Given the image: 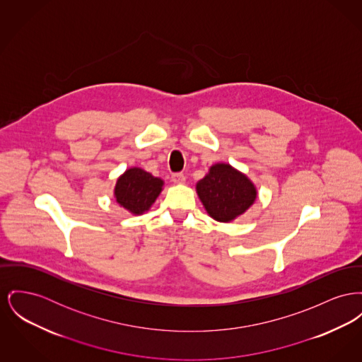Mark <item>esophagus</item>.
Instances as JSON below:
<instances>
[{"label": "esophagus", "instance_id": "esophagus-1", "mask_svg": "<svg viewBox=\"0 0 362 362\" xmlns=\"http://www.w3.org/2000/svg\"><path fill=\"white\" fill-rule=\"evenodd\" d=\"M172 182L175 185H183L186 182V176L183 173H173L172 175Z\"/></svg>", "mask_w": 362, "mask_h": 362}]
</instances>
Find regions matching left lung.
Returning <instances> with one entry per match:
<instances>
[{"label":"left lung","instance_id":"obj_1","mask_svg":"<svg viewBox=\"0 0 362 362\" xmlns=\"http://www.w3.org/2000/svg\"><path fill=\"white\" fill-rule=\"evenodd\" d=\"M197 192L206 212L217 221L228 223L255 202V185L228 164H216L197 183Z\"/></svg>","mask_w":362,"mask_h":362}]
</instances>
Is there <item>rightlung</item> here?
<instances>
[{
  "label": "right lung",
  "mask_w": 362,
  "mask_h": 362,
  "mask_svg": "<svg viewBox=\"0 0 362 362\" xmlns=\"http://www.w3.org/2000/svg\"><path fill=\"white\" fill-rule=\"evenodd\" d=\"M163 180L141 168L126 170L116 183L115 197L117 204L134 214L149 211L151 204L161 192Z\"/></svg>",
  "instance_id": "add662e5"
}]
</instances>
